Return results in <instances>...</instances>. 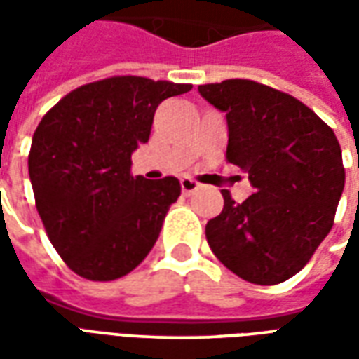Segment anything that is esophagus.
<instances>
[{
  "label": "esophagus",
  "instance_id": "34e87169",
  "mask_svg": "<svg viewBox=\"0 0 359 359\" xmlns=\"http://www.w3.org/2000/svg\"><path fill=\"white\" fill-rule=\"evenodd\" d=\"M198 187H200V184H198L194 179H190V177H182V179H180V188H182L184 194L194 192V190H198Z\"/></svg>",
  "mask_w": 359,
  "mask_h": 359
}]
</instances>
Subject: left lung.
I'll return each instance as SVG.
<instances>
[{"mask_svg":"<svg viewBox=\"0 0 359 359\" xmlns=\"http://www.w3.org/2000/svg\"><path fill=\"white\" fill-rule=\"evenodd\" d=\"M198 92L226 113V161L248 172L254 194L208 221L205 238L226 269L254 285H278L308 264L329 234L344 190L332 128L290 94L244 79Z\"/></svg>","mask_w":359,"mask_h":359,"instance_id":"1","label":"left lung"}]
</instances>
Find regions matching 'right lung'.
Wrapping results in <instances>:
<instances>
[{
  "label": "right lung",
  "mask_w": 359,
  "mask_h": 359,
  "mask_svg": "<svg viewBox=\"0 0 359 359\" xmlns=\"http://www.w3.org/2000/svg\"><path fill=\"white\" fill-rule=\"evenodd\" d=\"M192 84L111 76L59 100L40 121L28 175L46 233L71 269L88 280H115L144 262L180 196L175 177L130 175L159 103Z\"/></svg>",
  "instance_id": "right-lung-1"
}]
</instances>
